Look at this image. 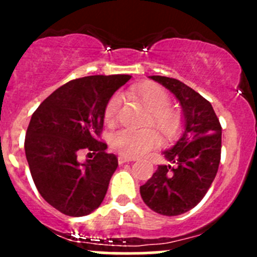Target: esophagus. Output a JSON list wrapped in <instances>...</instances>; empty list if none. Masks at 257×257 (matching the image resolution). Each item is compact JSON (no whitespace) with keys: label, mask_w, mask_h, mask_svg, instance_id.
Wrapping results in <instances>:
<instances>
[{"label":"esophagus","mask_w":257,"mask_h":257,"mask_svg":"<svg viewBox=\"0 0 257 257\" xmlns=\"http://www.w3.org/2000/svg\"><path fill=\"white\" fill-rule=\"evenodd\" d=\"M129 162H134V159H131V158H126V157H123V155H119V157H118L119 165H123V164H125V163H129Z\"/></svg>","instance_id":"obj_1"}]
</instances>
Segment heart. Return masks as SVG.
I'll return each instance as SVG.
<instances>
[{"label": "heart", "mask_w": 257, "mask_h": 257, "mask_svg": "<svg viewBox=\"0 0 257 257\" xmlns=\"http://www.w3.org/2000/svg\"><path fill=\"white\" fill-rule=\"evenodd\" d=\"M137 97L141 99L144 107L150 112V123L167 139L178 136L183 126L180 113L169 108L170 95L164 88L159 85H145L136 90ZM120 94H114L104 109L105 123L115 121L120 109ZM159 144V136L152 128L131 129L124 128L116 131L112 136V147L119 154L129 158L141 157Z\"/></svg>", "instance_id": "obj_1"}]
</instances>
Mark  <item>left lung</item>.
<instances>
[{"label":"left lung","mask_w":257,"mask_h":257,"mask_svg":"<svg viewBox=\"0 0 257 257\" xmlns=\"http://www.w3.org/2000/svg\"><path fill=\"white\" fill-rule=\"evenodd\" d=\"M164 85L183 109L184 131L163 155L172 165H159L141 186L142 199L153 211L177 216L198 205L216 177L221 157V125L210 102L193 88L169 77L150 76Z\"/></svg>","instance_id":"1"}]
</instances>
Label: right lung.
Here are the masks:
<instances>
[{"label":"right lung","instance_id":"add662e5","mask_svg":"<svg viewBox=\"0 0 257 257\" xmlns=\"http://www.w3.org/2000/svg\"><path fill=\"white\" fill-rule=\"evenodd\" d=\"M132 76H89L54 90L32 114L25 139L26 158L38 193L68 216H84L102 204L118 167L107 144L98 141L104 109L116 89ZM90 150L83 165L76 157Z\"/></svg>","mask_w":257,"mask_h":257}]
</instances>
